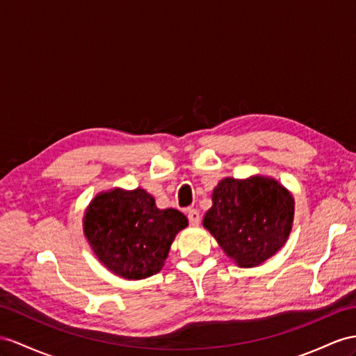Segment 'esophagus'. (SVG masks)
Wrapping results in <instances>:
<instances>
[{
    "label": "esophagus",
    "instance_id": "34e87169",
    "mask_svg": "<svg viewBox=\"0 0 356 356\" xmlns=\"http://www.w3.org/2000/svg\"><path fill=\"white\" fill-rule=\"evenodd\" d=\"M188 221L191 225H198L200 224V213L195 209H188Z\"/></svg>",
    "mask_w": 356,
    "mask_h": 356
}]
</instances>
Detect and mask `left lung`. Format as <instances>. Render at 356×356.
Segmentation results:
<instances>
[{"label":"left lung","mask_w":356,"mask_h":356,"mask_svg":"<svg viewBox=\"0 0 356 356\" xmlns=\"http://www.w3.org/2000/svg\"><path fill=\"white\" fill-rule=\"evenodd\" d=\"M203 225L241 268H254L286 243L293 222V197L278 181L227 177L213 189Z\"/></svg>","instance_id":"left-lung-1"}]
</instances>
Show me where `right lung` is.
<instances>
[{"label":"right lung","mask_w":356,"mask_h":356,"mask_svg":"<svg viewBox=\"0 0 356 356\" xmlns=\"http://www.w3.org/2000/svg\"><path fill=\"white\" fill-rule=\"evenodd\" d=\"M188 225L176 209L159 211L144 189L97 195L84 216V233L97 259L127 280H141L163 266L171 242Z\"/></svg>","instance_id":"right-lung-1"}]
</instances>
